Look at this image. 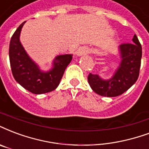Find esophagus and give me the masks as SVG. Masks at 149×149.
Wrapping results in <instances>:
<instances>
[{"label": "esophagus", "mask_w": 149, "mask_h": 149, "mask_svg": "<svg viewBox=\"0 0 149 149\" xmlns=\"http://www.w3.org/2000/svg\"><path fill=\"white\" fill-rule=\"evenodd\" d=\"M89 49L86 47H82L79 48L77 51V56H82V55H86L88 54Z\"/></svg>", "instance_id": "obj_1"}]
</instances>
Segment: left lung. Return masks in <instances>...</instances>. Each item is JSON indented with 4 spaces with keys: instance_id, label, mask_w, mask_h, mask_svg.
<instances>
[{
    "instance_id": "8db88e82",
    "label": "left lung",
    "mask_w": 149,
    "mask_h": 149,
    "mask_svg": "<svg viewBox=\"0 0 149 149\" xmlns=\"http://www.w3.org/2000/svg\"><path fill=\"white\" fill-rule=\"evenodd\" d=\"M121 63L113 77L104 80L95 74L88 77L89 85L102 96L115 97L123 94L138 79L142 57V47L136 35L133 42L121 44L119 47Z\"/></svg>"
}]
</instances>
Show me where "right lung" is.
<instances>
[{"mask_svg": "<svg viewBox=\"0 0 149 149\" xmlns=\"http://www.w3.org/2000/svg\"><path fill=\"white\" fill-rule=\"evenodd\" d=\"M22 23L11 38L9 61L15 80L33 94H43L52 91L59 85L66 67L72 61V54L59 55L54 60V67L48 72L40 70L33 61L19 41Z\"/></svg>", "mask_w": 149, "mask_h": 149, "instance_id": "add662e5", "label": "right lung"}]
</instances>
